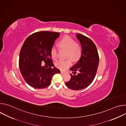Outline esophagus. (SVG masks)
<instances>
[{"label": "esophagus", "mask_w": 126, "mask_h": 126, "mask_svg": "<svg viewBox=\"0 0 126 126\" xmlns=\"http://www.w3.org/2000/svg\"><path fill=\"white\" fill-rule=\"evenodd\" d=\"M66 72H64V71H61V74H65Z\"/></svg>", "instance_id": "obj_1"}]
</instances>
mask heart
I'll return each instance as SVG.
<instances>
[{
  "instance_id": "1",
  "label": "heart",
  "mask_w": 126,
  "mask_h": 126,
  "mask_svg": "<svg viewBox=\"0 0 126 126\" xmlns=\"http://www.w3.org/2000/svg\"><path fill=\"white\" fill-rule=\"evenodd\" d=\"M58 46L61 49L66 50V57H68L65 60H59L56 62V66L61 69L65 70L72 64V60L78 61L81 57L82 49L81 44L75 42L72 37L66 36L58 42ZM51 55L53 60L57 59L58 51L55 47H53L51 50Z\"/></svg>"
}]
</instances>
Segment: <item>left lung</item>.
Masks as SVG:
<instances>
[{
	"label": "left lung",
	"instance_id": "obj_1",
	"mask_svg": "<svg viewBox=\"0 0 126 126\" xmlns=\"http://www.w3.org/2000/svg\"><path fill=\"white\" fill-rule=\"evenodd\" d=\"M76 36L82 49V56L79 61L70 70L74 72L70 74L71 78L66 83V86L74 90H80L87 88L93 81L98 69L99 56L97 47L89 38L78 33ZM79 73L77 75L76 71Z\"/></svg>",
	"mask_w": 126,
	"mask_h": 126
}]
</instances>
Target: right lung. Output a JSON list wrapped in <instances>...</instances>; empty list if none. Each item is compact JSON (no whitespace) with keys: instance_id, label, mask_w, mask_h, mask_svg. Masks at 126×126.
Returning a JSON list of instances; mask_svg holds the SVG:
<instances>
[{"instance_id":"obj_1","label":"right lung","mask_w":126,"mask_h":126,"mask_svg":"<svg viewBox=\"0 0 126 126\" xmlns=\"http://www.w3.org/2000/svg\"><path fill=\"white\" fill-rule=\"evenodd\" d=\"M59 36L58 32L42 31L33 33L24 41L19 54V67L25 81L31 87L45 88L50 84L54 75L60 73L54 67L51 55V48ZM42 62L47 68L42 66Z\"/></svg>"}]
</instances>
